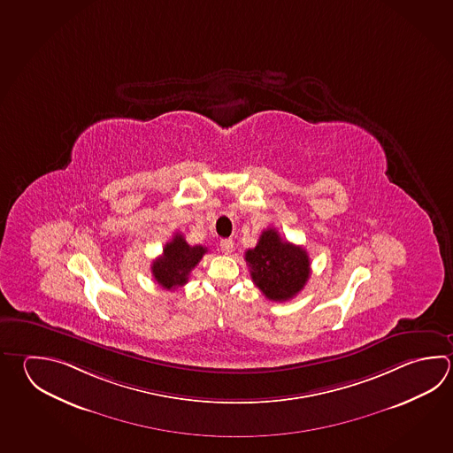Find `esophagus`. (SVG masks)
<instances>
[{
	"label": "esophagus",
	"instance_id": "1",
	"mask_svg": "<svg viewBox=\"0 0 453 453\" xmlns=\"http://www.w3.org/2000/svg\"><path fill=\"white\" fill-rule=\"evenodd\" d=\"M219 248H221V251H224V253H232L234 251V240L232 239H222L221 242H219Z\"/></svg>",
	"mask_w": 453,
	"mask_h": 453
}]
</instances>
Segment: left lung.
Returning <instances> with one entry per match:
<instances>
[{
	"label": "left lung",
	"mask_w": 453,
	"mask_h": 453,
	"mask_svg": "<svg viewBox=\"0 0 453 453\" xmlns=\"http://www.w3.org/2000/svg\"><path fill=\"white\" fill-rule=\"evenodd\" d=\"M245 261L257 288L279 303L296 296L311 275L306 250L282 240L273 227L261 234L257 247L245 251Z\"/></svg>",
	"instance_id": "left-lung-1"
}]
</instances>
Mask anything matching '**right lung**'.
<instances>
[{"label": "right lung", "instance_id": "obj_1", "mask_svg": "<svg viewBox=\"0 0 453 453\" xmlns=\"http://www.w3.org/2000/svg\"><path fill=\"white\" fill-rule=\"evenodd\" d=\"M205 253V247H190L180 234H174V237L163 248L162 257L152 263V275L163 288L176 290L188 283L192 269Z\"/></svg>", "mask_w": 453, "mask_h": 453}]
</instances>
